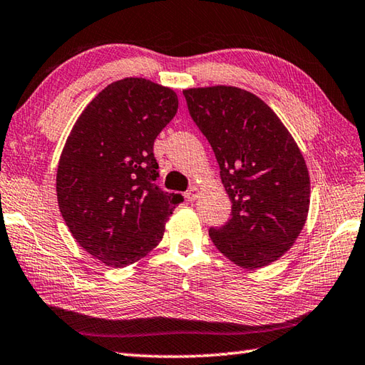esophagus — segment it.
Returning a JSON list of instances; mask_svg holds the SVG:
<instances>
[{"mask_svg":"<svg viewBox=\"0 0 365 365\" xmlns=\"http://www.w3.org/2000/svg\"><path fill=\"white\" fill-rule=\"evenodd\" d=\"M185 197L188 199V201H196V199L199 197V190L196 188V187H192V188H190L187 192H185Z\"/></svg>","mask_w":365,"mask_h":365,"instance_id":"1","label":"esophagus"}]
</instances>
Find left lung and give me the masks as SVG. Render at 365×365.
Wrapping results in <instances>:
<instances>
[{
  "label": "left lung",
  "instance_id": "obj_1",
  "mask_svg": "<svg viewBox=\"0 0 365 365\" xmlns=\"http://www.w3.org/2000/svg\"><path fill=\"white\" fill-rule=\"evenodd\" d=\"M191 118L209 140L232 202L209 235L227 259L259 269L288 252L310 207V177L296 140L253 93L231 85L183 90Z\"/></svg>",
  "mask_w": 365,
  "mask_h": 365
}]
</instances>
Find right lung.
<instances>
[{"label":"right lung","mask_w":365,"mask_h":365,"mask_svg":"<svg viewBox=\"0 0 365 365\" xmlns=\"http://www.w3.org/2000/svg\"><path fill=\"white\" fill-rule=\"evenodd\" d=\"M177 109L174 90L126 77L99 91L68 135L56 169L60 212L77 244L107 266L152 252L183 201L155 185L153 142Z\"/></svg>","instance_id":"add662e5"}]
</instances>
